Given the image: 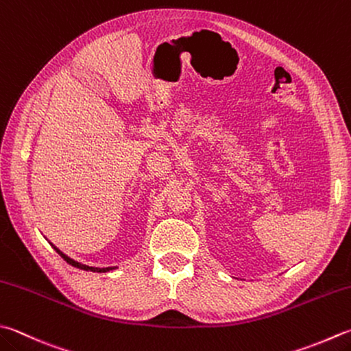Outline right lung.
<instances>
[{
	"label": "right lung",
	"mask_w": 351,
	"mask_h": 351,
	"mask_svg": "<svg viewBox=\"0 0 351 351\" xmlns=\"http://www.w3.org/2000/svg\"><path fill=\"white\" fill-rule=\"evenodd\" d=\"M55 250L56 252L61 255L65 261H67L69 264H71V266H75V267H77V269H82V270H91V272H108V270H111V269H116V267H102V269H99V267H90V266H85V264H81V263H77V261H75V260H71L70 256H67L65 254H62L61 250L59 249H56L55 247Z\"/></svg>",
	"instance_id": "right-lung-1"
}]
</instances>
